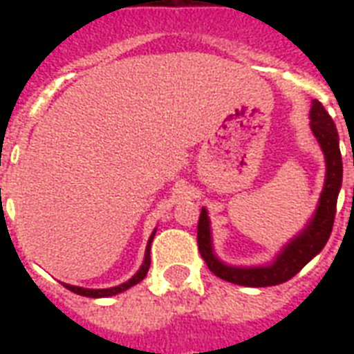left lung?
<instances>
[{
	"instance_id": "left-lung-1",
	"label": "left lung",
	"mask_w": 354,
	"mask_h": 354,
	"mask_svg": "<svg viewBox=\"0 0 354 354\" xmlns=\"http://www.w3.org/2000/svg\"><path fill=\"white\" fill-rule=\"evenodd\" d=\"M310 130L314 138L318 139L325 158L324 191L319 194L318 207L310 216V221L307 222V226L286 242L272 263L263 264V266H233V264L222 263L215 255L207 209L202 207L198 221V250L207 268L216 277L241 286H253V288L281 285L292 279L310 259L316 257L324 250L333 232V224H335L336 202H338V193L342 189L344 165H342L338 130L335 127V121L330 119L319 101H313Z\"/></svg>"
}]
</instances>
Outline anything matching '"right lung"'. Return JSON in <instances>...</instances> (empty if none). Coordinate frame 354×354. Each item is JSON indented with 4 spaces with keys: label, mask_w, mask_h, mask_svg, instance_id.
I'll return each mask as SVG.
<instances>
[{
    "label": "right lung",
    "mask_w": 354,
    "mask_h": 354,
    "mask_svg": "<svg viewBox=\"0 0 354 354\" xmlns=\"http://www.w3.org/2000/svg\"><path fill=\"white\" fill-rule=\"evenodd\" d=\"M154 235H156V230L152 232V235H150L149 244H147V250H145L143 264L139 266L138 272H136V274H133L132 277L127 281V283H121V285L112 286V288H82V286L66 285V283H64V286H66L68 290L75 292V294H79V296H86V297H110V296H115V294H121V292L128 290L130 286L138 285L139 281H143L145 275H147V272H149V268H150V242H152Z\"/></svg>",
    "instance_id": "right-lung-1"
}]
</instances>
